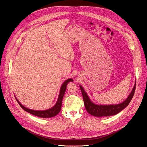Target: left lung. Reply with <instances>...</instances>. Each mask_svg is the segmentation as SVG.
<instances>
[{"label": "left lung", "mask_w": 147, "mask_h": 147, "mask_svg": "<svg viewBox=\"0 0 147 147\" xmlns=\"http://www.w3.org/2000/svg\"><path fill=\"white\" fill-rule=\"evenodd\" d=\"M136 85V80L135 81V84L134 87L128 96L123 102L115 104V105H98L93 103L88 95L84 90L82 86H80V90L82 92L83 96L84 103L85 105V107L87 111L91 115L95 117H104V116H111L115 115L123 110L125 107H127L130 102L131 99L134 96Z\"/></svg>", "instance_id": "left-lung-1"}]
</instances>
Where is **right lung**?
Listing matches in <instances>:
<instances>
[{
  "label": "right lung",
  "mask_w": 147,
  "mask_h": 147,
  "mask_svg": "<svg viewBox=\"0 0 147 147\" xmlns=\"http://www.w3.org/2000/svg\"><path fill=\"white\" fill-rule=\"evenodd\" d=\"M71 81L73 82V80L72 78H69V79L66 80L62 84V85L60 89L58 99H57V100L56 104L52 108H51V109H47V110L35 111V110L28 109V108L24 107L23 105L18 101V100L16 98V99L17 102L18 103V104L20 105V106L22 107V109H23L25 111H26L33 115H35L36 116L40 117H42V118L52 117H54L56 115H57L60 112V111L61 110V107L63 97L65 93L66 92L67 85L69 82H71Z\"/></svg>",
  "instance_id": "1"
}]
</instances>
